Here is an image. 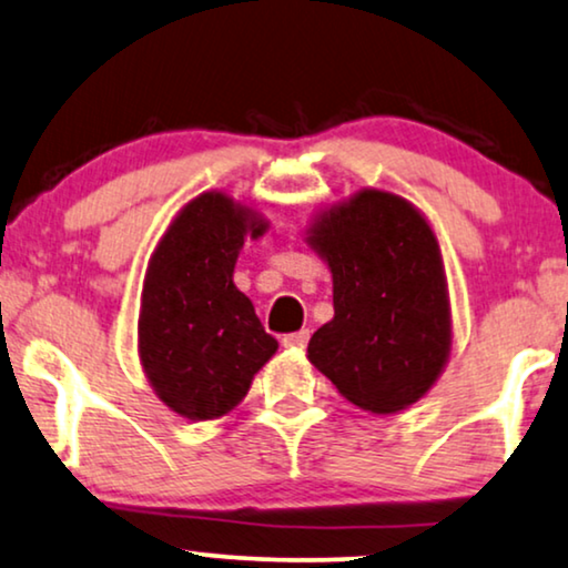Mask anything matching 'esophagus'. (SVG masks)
<instances>
[{
	"label": "esophagus",
	"mask_w": 568,
	"mask_h": 568,
	"mask_svg": "<svg viewBox=\"0 0 568 568\" xmlns=\"http://www.w3.org/2000/svg\"><path fill=\"white\" fill-rule=\"evenodd\" d=\"M306 343H308V329L291 332V335L283 337V345L293 347V351H301V347H306Z\"/></svg>",
	"instance_id": "obj_1"
}]
</instances>
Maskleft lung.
Instances as JSON below:
<instances>
[{
	"label": "left lung",
	"instance_id": "8db88e82",
	"mask_svg": "<svg viewBox=\"0 0 568 568\" xmlns=\"http://www.w3.org/2000/svg\"><path fill=\"white\" fill-rule=\"evenodd\" d=\"M332 272L335 316L306 358L361 410L399 413L428 395L452 351L444 256L426 215L384 189H358L306 225Z\"/></svg>",
	"mask_w": 568,
	"mask_h": 568
}]
</instances>
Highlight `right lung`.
Here are the masks:
<instances>
[{"label": "right lung", "mask_w": 568, "mask_h": 568, "mask_svg": "<svg viewBox=\"0 0 568 568\" xmlns=\"http://www.w3.org/2000/svg\"><path fill=\"white\" fill-rule=\"evenodd\" d=\"M267 229L260 210L213 189L173 215L150 254L138 355L155 397L181 418L215 420L236 410L277 351L233 283L244 241Z\"/></svg>", "instance_id": "1"}]
</instances>
